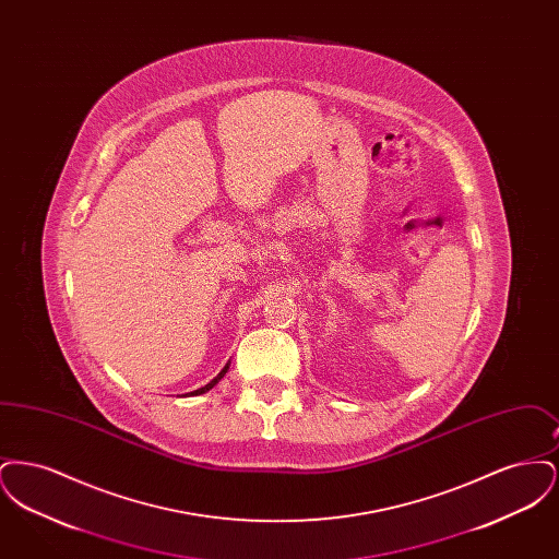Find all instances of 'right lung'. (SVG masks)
Here are the masks:
<instances>
[{
  "instance_id": "right-lung-1",
  "label": "right lung",
  "mask_w": 559,
  "mask_h": 559,
  "mask_svg": "<svg viewBox=\"0 0 559 559\" xmlns=\"http://www.w3.org/2000/svg\"><path fill=\"white\" fill-rule=\"evenodd\" d=\"M226 371H228V365H226V367L219 371V374H217L215 379H212V381H210L205 388H201V390H194V392H190V394H192V396H197V394H205L207 390H212L213 385H215V383H217V381H219V379L226 374Z\"/></svg>"
}]
</instances>
